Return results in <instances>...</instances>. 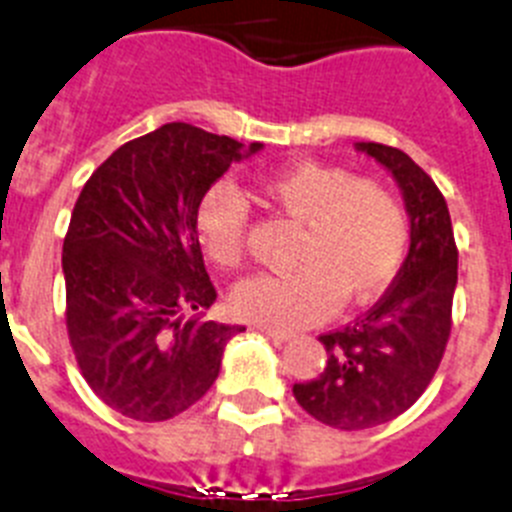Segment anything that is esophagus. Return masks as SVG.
<instances>
[{
    "instance_id": "1",
    "label": "esophagus",
    "mask_w": 512,
    "mask_h": 512,
    "mask_svg": "<svg viewBox=\"0 0 512 512\" xmlns=\"http://www.w3.org/2000/svg\"><path fill=\"white\" fill-rule=\"evenodd\" d=\"M259 331H264L266 336H272L274 342H287V339H292V331H285V329H274V326H256Z\"/></svg>"
}]
</instances>
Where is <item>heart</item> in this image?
Instances as JSON below:
<instances>
[{
	"mask_svg": "<svg viewBox=\"0 0 512 512\" xmlns=\"http://www.w3.org/2000/svg\"><path fill=\"white\" fill-rule=\"evenodd\" d=\"M259 194L303 222L295 248L300 269L240 282L230 298L240 318L274 329L310 326L329 318L342 298L347 303L375 298L401 269L409 220L386 183L305 160L266 176ZM246 227V202L230 186H217L199 204L196 233L209 259L220 266L243 261Z\"/></svg>",
	"mask_w": 512,
	"mask_h": 512,
	"instance_id": "1",
	"label": "heart"
}]
</instances>
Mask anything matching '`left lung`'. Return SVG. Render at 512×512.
Segmentation results:
<instances>
[{"label":"left lung","mask_w":512,"mask_h":512,"mask_svg":"<svg viewBox=\"0 0 512 512\" xmlns=\"http://www.w3.org/2000/svg\"><path fill=\"white\" fill-rule=\"evenodd\" d=\"M357 150L391 170L404 191L412 243L378 303L344 329L321 334L323 373L292 393L313 419L336 430H368L404 414L430 386L451 336L458 248L440 189L406 152L378 142Z\"/></svg>","instance_id":"1"}]
</instances>
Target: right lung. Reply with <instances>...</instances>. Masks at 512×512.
<instances>
[{
    "label": "right lung",
    "instance_id": "right-lung-1",
    "mask_svg": "<svg viewBox=\"0 0 512 512\" xmlns=\"http://www.w3.org/2000/svg\"><path fill=\"white\" fill-rule=\"evenodd\" d=\"M240 150L199 126L165 124L121 144L74 204L61 253L69 344L87 386L124 417L186 412L243 331L202 318L217 290L196 233L204 194Z\"/></svg>",
    "mask_w": 512,
    "mask_h": 512
}]
</instances>
